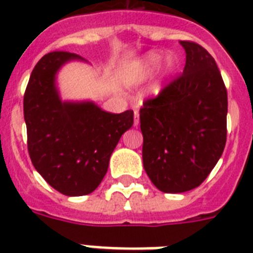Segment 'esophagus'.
<instances>
[{
    "instance_id": "34e87169",
    "label": "esophagus",
    "mask_w": 253,
    "mask_h": 253,
    "mask_svg": "<svg viewBox=\"0 0 253 253\" xmlns=\"http://www.w3.org/2000/svg\"><path fill=\"white\" fill-rule=\"evenodd\" d=\"M139 124V113H138V110L134 111V126H137V125Z\"/></svg>"
}]
</instances>
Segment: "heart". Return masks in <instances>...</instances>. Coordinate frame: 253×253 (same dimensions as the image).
I'll return each instance as SVG.
<instances>
[{"label": "heart", "mask_w": 253, "mask_h": 253, "mask_svg": "<svg viewBox=\"0 0 253 253\" xmlns=\"http://www.w3.org/2000/svg\"><path fill=\"white\" fill-rule=\"evenodd\" d=\"M163 59V54L161 51L152 50L139 59H135L126 66L124 71V82L128 86H139L148 81L149 78L154 75L158 67L161 66ZM176 66V59L173 55H167L165 58V68L162 72V80L169 75L173 71ZM161 80V81H162ZM161 90V82L156 86V92Z\"/></svg>", "instance_id": "b5f03b06"}]
</instances>
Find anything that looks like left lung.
I'll list each match as a JSON object with an SVG mask.
<instances>
[{"mask_svg": "<svg viewBox=\"0 0 253 253\" xmlns=\"http://www.w3.org/2000/svg\"><path fill=\"white\" fill-rule=\"evenodd\" d=\"M180 44L186 53L182 75L139 111L143 166L154 186L169 194L202 184L227 140V90L215 60L199 44Z\"/></svg>", "mask_w": 253, "mask_h": 253, "instance_id": "obj_1", "label": "left lung"}]
</instances>
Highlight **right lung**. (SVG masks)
Returning <instances> with one entry per match:
<instances>
[{
    "label": "right lung",
    "mask_w": 253,
    "mask_h": 253,
    "mask_svg": "<svg viewBox=\"0 0 253 253\" xmlns=\"http://www.w3.org/2000/svg\"><path fill=\"white\" fill-rule=\"evenodd\" d=\"M73 60L87 62L69 51L48 53L38 62L24 96V119L35 169L60 194L82 196L106 175L111 153L131 128L134 113H107L90 100L60 99L58 73Z\"/></svg>",
    "instance_id": "right-lung-1"
}]
</instances>
